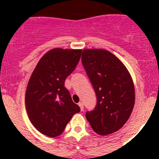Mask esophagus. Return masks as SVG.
<instances>
[{
  "label": "esophagus",
  "mask_w": 159,
  "mask_h": 159,
  "mask_svg": "<svg viewBox=\"0 0 159 159\" xmlns=\"http://www.w3.org/2000/svg\"><path fill=\"white\" fill-rule=\"evenodd\" d=\"M78 106H80V108H81V111H83V109H84V106H83V103H82V102L78 103Z\"/></svg>",
  "instance_id": "esophagus-1"
}]
</instances>
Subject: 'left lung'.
Segmentation results:
<instances>
[{
	"mask_svg": "<svg viewBox=\"0 0 159 159\" xmlns=\"http://www.w3.org/2000/svg\"><path fill=\"white\" fill-rule=\"evenodd\" d=\"M84 69L97 95V106L86 118L92 129L107 135L122 128L133 111L135 94L133 80L123 62L105 49H84Z\"/></svg>",
	"mask_w": 159,
	"mask_h": 159,
	"instance_id": "8db88e82",
	"label": "left lung"
}]
</instances>
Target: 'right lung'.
Instances as JSON below:
<instances>
[{
  "label": "right lung",
  "instance_id": "add662e5",
  "mask_svg": "<svg viewBox=\"0 0 159 159\" xmlns=\"http://www.w3.org/2000/svg\"><path fill=\"white\" fill-rule=\"evenodd\" d=\"M82 51L51 49L41 57L30 78L26 111L31 123L44 135H60L72 116L80 111L64 82L77 67Z\"/></svg>",
  "mask_w": 159,
  "mask_h": 159
}]
</instances>
